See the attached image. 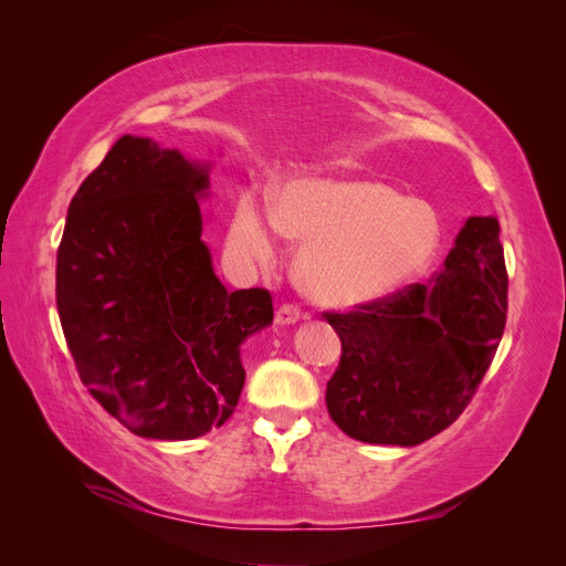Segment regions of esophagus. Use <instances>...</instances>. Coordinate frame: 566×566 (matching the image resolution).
I'll return each instance as SVG.
<instances>
[{"label": "esophagus", "mask_w": 566, "mask_h": 566, "mask_svg": "<svg viewBox=\"0 0 566 566\" xmlns=\"http://www.w3.org/2000/svg\"><path fill=\"white\" fill-rule=\"evenodd\" d=\"M302 316V312L297 310L295 304H281L276 310V323L279 325H290V323H297Z\"/></svg>", "instance_id": "esophagus-1"}]
</instances>
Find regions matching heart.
Returning a JSON list of instances; mask_svg holds the SVG:
<instances>
[{
	"label": "heart",
	"mask_w": 566,
	"mask_h": 566,
	"mask_svg": "<svg viewBox=\"0 0 566 566\" xmlns=\"http://www.w3.org/2000/svg\"><path fill=\"white\" fill-rule=\"evenodd\" d=\"M276 229L304 243L297 279L325 306L380 302L432 269L443 248V221L424 200L366 179H295L273 198L271 214L252 196L235 202L233 254L269 264Z\"/></svg>",
	"instance_id": "1"
}]
</instances>
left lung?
Here are the masks:
<instances>
[{
	"instance_id": "left-lung-1",
	"label": "left lung",
	"mask_w": 566,
	"mask_h": 566,
	"mask_svg": "<svg viewBox=\"0 0 566 566\" xmlns=\"http://www.w3.org/2000/svg\"><path fill=\"white\" fill-rule=\"evenodd\" d=\"M495 217H470L443 269L349 314H323L342 342L325 389L352 439L418 447L458 420L505 331L507 271Z\"/></svg>"
}]
</instances>
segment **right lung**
<instances>
[{"label":"right lung","mask_w":566,"mask_h":566,"mask_svg":"<svg viewBox=\"0 0 566 566\" xmlns=\"http://www.w3.org/2000/svg\"><path fill=\"white\" fill-rule=\"evenodd\" d=\"M210 163L119 136L67 208L56 306L80 380L129 432L196 439L245 385L241 345L273 321L269 290H229L200 241Z\"/></svg>","instance_id":"1"}]
</instances>
